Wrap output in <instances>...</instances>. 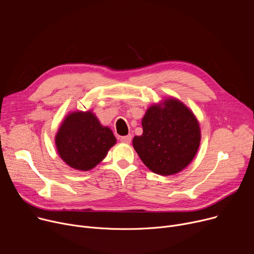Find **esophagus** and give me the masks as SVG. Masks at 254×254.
<instances>
[{"label": "esophagus", "instance_id": "obj_1", "mask_svg": "<svg viewBox=\"0 0 254 254\" xmlns=\"http://www.w3.org/2000/svg\"><path fill=\"white\" fill-rule=\"evenodd\" d=\"M121 141L125 142V143H129L131 141V135L128 134V135H126V136H122Z\"/></svg>", "mask_w": 254, "mask_h": 254}]
</instances>
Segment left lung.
Here are the masks:
<instances>
[{
    "mask_svg": "<svg viewBox=\"0 0 254 254\" xmlns=\"http://www.w3.org/2000/svg\"><path fill=\"white\" fill-rule=\"evenodd\" d=\"M142 134L132 146L152 172L170 176L184 170L196 156L201 130L188 106L174 97L151 105L141 120Z\"/></svg>",
    "mask_w": 254,
    "mask_h": 254,
    "instance_id": "obj_1",
    "label": "left lung"
}]
</instances>
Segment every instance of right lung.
<instances>
[{
    "label": "right lung",
    "mask_w": 254,
    "mask_h": 254,
    "mask_svg": "<svg viewBox=\"0 0 254 254\" xmlns=\"http://www.w3.org/2000/svg\"><path fill=\"white\" fill-rule=\"evenodd\" d=\"M116 143L113 130L103 127L91 111L68 114L55 135L60 158L69 167L84 172L96 167Z\"/></svg>",
    "instance_id": "add662e5"
}]
</instances>
